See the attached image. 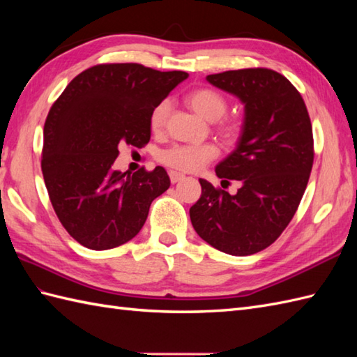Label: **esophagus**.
<instances>
[{
    "instance_id": "34e87169",
    "label": "esophagus",
    "mask_w": 357,
    "mask_h": 357,
    "mask_svg": "<svg viewBox=\"0 0 357 357\" xmlns=\"http://www.w3.org/2000/svg\"><path fill=\"white\" fill-rule=\"evenodd\" d=\"M169 176H170L172 184H176V183H179L181 179H184V174H181V173H178V172H173V170L169 172Z\"/></svg>"
}]
</instances>
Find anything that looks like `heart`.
<instances>
[{"instance_id": "heart-1", "label": "heart", "mask_w": 357, "mask_h": 357, "mask_svg": "<svg viewBox=\"0 0 357 357\" xmlns=\"http://www.w3.org/2000/svg\"><path fill=\"white\" fill-rule=\"evenodd\" d=\"M185 104L202 118L215 121V130L227 142H233L241 135V123L238 119L225 116L229 109L227 98L211 87H198L188 92L184 98ZM170 105L167 101L158 102L150 113V128L153 133H162L167 118H169ZM218 150L211 144H199V146H188V144H176L162 150L158 159L164 165L178 172H196L204 165L213 161Z\"/></svg>"}]
</instances>
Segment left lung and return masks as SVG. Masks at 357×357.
I'll return each mask as SVG.
<instances>
[{"mask_svg": "<svg viewBox=\"0 0 357 357\" xmlns=\"http://www.w3.org/2000/svg\"><path fill=\"white\" fill-rule=\"evenodd\" d=\"M207 81L245 104L238 147L216 167L222 187H241L230 195L199 179L192 225L219 252L255 255L280 236L304 196L314 159L312 121L298 89L271 69L227 70Z\"/></svg>", "mask_w": 357, "mask_h": 357, "instance_id": "8db88e82", "label": "left lung"}]
</instances>
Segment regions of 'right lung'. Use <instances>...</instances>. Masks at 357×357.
Returning <instances> with one entry per match:
<instances>
[{
  "instance_id": "add662e5",
  "label": "right lung",
  "mask_w": 357,
  "mask_h": 357,
  "mask_svg": "<svg viewBox=\"0 0 357 357\" xmlns=\"http://www.w3.org/2000/svg\"><path fill=\"white\" fill-rule=\"evenodd\" d=\"M187 72L136 63L96 64L75 77L44 123L41 170L52 207L70 236L90 250L133 239L150 204L170 187L162 167L113 169L121 144L150 141V113Z\"/></svg>"
}]
</instances>
